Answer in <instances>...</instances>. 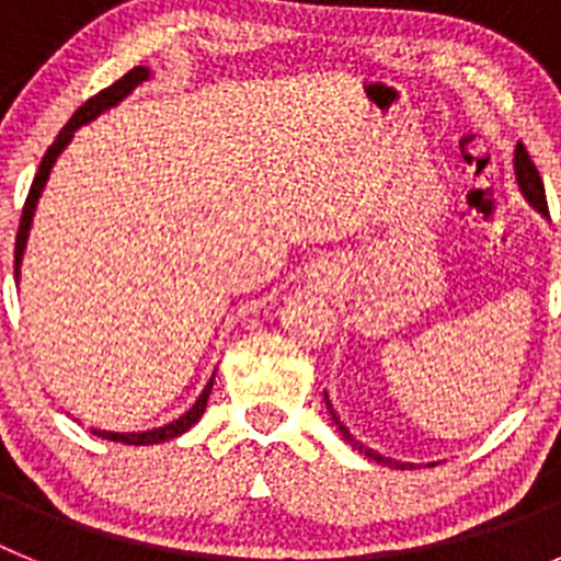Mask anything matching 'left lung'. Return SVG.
I'll return each mask as SVG.
<instances>
[{
	"instance_id": "8db88e82",
	"label": "left lung",
	"mask_w": 561,
	"mask_h": 561,
	"mask_svg": "<svg viewBox=\"0 0 561 561\" xmlns=\"http://www.w3.org/2000/svg\"><path fill=\"white\" fill-rule=\"evenodd\" d=\"M514 173H517V185H519V191H523L525 199L531 202V205L537 207L539 213H545V216H548V202H545V187H542V180H539L537 165H534V162H531V157H528V151H525L523 142H517V148H514ZM325 404H329V410H331L329 396H325ZM331 415H334V410H331ZM334 421H336V427H340L342 438L348 440V444H351V447H354V449H359L362 455H368L370 460H376V463L393 466V469H415L413 463H401V460L385 458V455L374 453V449H368V447H365V444H359V440H356L354 435L348 433V430L342 427L340 419H336V415H334Z\"/></svg>"
}]
</instances>
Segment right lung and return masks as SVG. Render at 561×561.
I'll return each instance as SVG.
<instances>
[{"instance_id": "obj_1", "label": "right lung", "mask_w": 561, "mask_h": 561, "mask_svg": "<svg viewBox=\"0 0 561 561\" xmlns=\"http://www.w3.org/2000/svg\"><path fill=\"white\" fill-rule=\"evenodd\" d=\"M146 78H148V69L146 67L128 69V72L121 78V81H114L112 87L101 89V92H98L95 98H89V101L83 103V106L78 108V112L72 114V117H69L67 126H64L61 131H58L56 142H53V146L47 148L42 165H38L36 180H33V185H30L27 202H24V207H22V221H19V232H16V264H13V272H16V280H19V264H22L24 244H27L30 225H33V213H36V202H38V196H42L44 185H47L49 168L56 165L58 153H61L64 148H67V142L72 140V134H76L78 126H83V123H89V121H95V117L101 112H106V108L117 106V103H121L123 98H126L134 87H140V83L146 81ZM213 379H216V374H213ZM213 379L205 385V390H202V396H199V399H196V404H193V408L187 410L185 415H180V419H176V421L165 424V427L148 430V433H106V430H92V433H95L98 438L117 440V444H131V447H148V444H162V440L176 438V435L187 433V430H191L193 424H196V421L202 419V413H205V408H207V399H210Z\"/></svg>"}]
</instances>
